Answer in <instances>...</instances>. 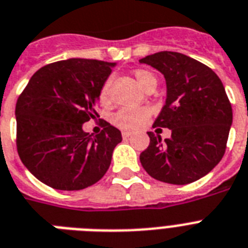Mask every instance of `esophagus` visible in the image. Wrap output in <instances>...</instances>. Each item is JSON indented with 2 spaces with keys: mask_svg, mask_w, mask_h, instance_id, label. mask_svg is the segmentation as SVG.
<instances>
[{
  "mask_svg": "<svg viewBox=\"0 0 248 248\" xmlns=\"http://www.w3.org/2000/svg\"><path fill=\"white\" fill-rule=\"evenodd\" d=\"M131 135H132V132H130V131H122V138L124 139L130 138Z\"/></svg>",
  "mask_w": 248,
  "mask_h": 248,
  "instance_id": "34e87169",
  "label": "esophagus"
}]
</instances>
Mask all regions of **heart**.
<instances>
[{
	"label": "heart",
	"mask_w": 248,
	"mask_h": 248,
	"mask_svg": "<svg viewBox=\"0 0 248 248\" xmlns=\"http://www.w3.org/2000/svg\"><path fill=\"white\" fill-rule=\"evenodd\" d=\"M134 75L139 84L146 92L156 86L155 75L148 70H142V68L135 70ZM108 95H109V85L107 82L100 90V100L106 102L108 99ZM149 117H150V109L145 108V107H141V108H122L113 116V124L122 130H136V128L141 127L142 124L149 120Z\"/></svg>",
	"instance_id": "b5f03b06"
}]
</instances>
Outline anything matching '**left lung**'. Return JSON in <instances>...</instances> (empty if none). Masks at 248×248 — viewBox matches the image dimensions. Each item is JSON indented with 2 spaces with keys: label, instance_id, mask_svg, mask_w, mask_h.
<instances>
[{
  "label": "left lung",
  "instance_id": "left-lung-1",
  "mask_svg": "<svg viewBox=\"0 0 248 248\" xmlns=\"http://www.w3.org/2000/svg\"><path fill=\"white\" fill-rule=\"evenodd\" d=\"M139 62L166 78V104L153 127L172 131L164 141L148 132L150 144L140 154L141 166L166 183L200 180L222 160L232 126V106L223 82L208 66L177 52H158Z\"/></svg>",
  "mask_w": 248,
  "mask_h": 248
}]
</instances>
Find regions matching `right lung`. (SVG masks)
<instances>
[{"label":"right lung","mask_w":248,"mask_h":248,"mask_svg":"<svg viewBox=\"0 0 248 248\" xmlns=\"http://www.w3.org/2000/svg\"><path fill=\"white\" fill-rule=\"evenodd\" d=\"M116 63L70 58L39 68L17 99V153L34 177L62 191L96 183L122 141L121 131L103 121L92 136L82 124L95 118L100 90Z\"/></svg>","instance_id":"right-lung-1"}]
</instances>
